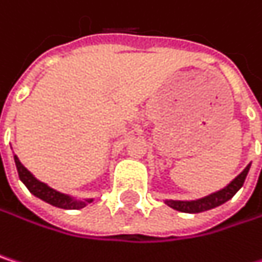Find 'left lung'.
<instances>
[{
    "instance_id": "obj_1",
    "label": "left lung",
    "mask_w": 262,
    "mask_h": 262,
    "mask_svg": "<svg viewBox=\"0 0 262 262\" xmlns=\"http://www.w3.org/2000/svg\"><path fill=\"white\" fill-rule=\"evenodd\" d=\"M249 168H250V164L229 185H226L223 189L215 191V192H212V194H209L206 197H202V199H197V200H165V203L170 208L176 209V211L188 212V214H197V212H203V211L217 208V206L226 203L228 200H231L235 195L236 191L243 186V183L246 181Z\"/></svg>"
}]
</instances>
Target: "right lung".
Here are the masks:
<instances>
[{"mask_svg": "<svg viewBox=\"0 0 262 262\" xmlns=\"http://www.w3.org/2000/svg\"><path fill=\"white\" fill-rule=\"evenodd\" d=\"M15 164H16V170H18V174H19V179L23 181V183L28 188V191L39 197L40 200L53 205V206H57V208H62V209H81L86 206V203H91L92 199H86V200H74L73 197L67 195V194H62L53 188H50L47 183L37 181L26 167L21 164V161L18 159V156L15 155Z\"/></svg>", "mask_w": 262, "mask_h": 262, "instance_id": "obj_1", "label": "right lung"}]
</instances>
